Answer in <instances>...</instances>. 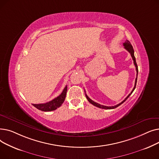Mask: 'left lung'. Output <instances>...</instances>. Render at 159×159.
I'll use <instances>...</instances> for the list:
<instances>
[{"mask_svg":"<svg viewBox=\"0 0 159 159\" xmlns=\"http://www.w3.org/2000/svg\"><path fill=\"white\" fill-rule=\"evenodd\" d=\"M123 45H124V48L126 49L127 50V51L131 54V57H132V58H133V63H134V65L135 66L136 71H137V78H136V79H135V86H134V88H133V90L131 91V93L127 96V97H126V98H125L122 102H121L120 103H119V104H116V105H115V106H103V105H101V104H98V103H97V102L93 101L91 99H90V98L88 97V96L86 94V98L88 99V101L91 104H92L93 105H94V106H96V107H99V108H102V109H106V110L115 109V108H116V107L119 106L120 105H121L122 103H124L125 101H126V100L128 99V98L131 95V93H133V91H134V89H135L136 84H137V75H138V66H137V62H136L135 55H134V49H133V46H131V43H130V42H129V40H126V41H125V43H123Z\"/></svg>","mask_w":159,"mask_h":159,"instance_id":"1","label":"left lung"}]
</instances>
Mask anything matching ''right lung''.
<instances>
[{"label": "right lung", "instance_id": "1", "mask_svg": "<svg viewBox=\"0 0 159 159\" xmlns=\"http://www.w3.org/2000/svg\"><path fill=\"white\" fill-rule=\"evenodd\" d=\"M67 88L68 87L66 86L61 94L51 101L44 104H32V105L37 108L38 110L43 111H51L55 110L63 104L67 93Z\"/></svg>", "mask_w": 159, "mask_h": 159}]
</instances>
